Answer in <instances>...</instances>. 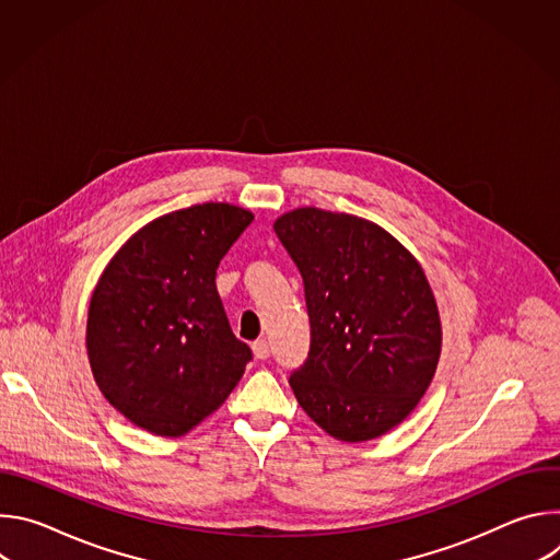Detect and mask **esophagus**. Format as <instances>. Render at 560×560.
I'll list each match as a JSON object with an SVG mask.
<instances>
[{"label": "esophagus", "mask_w": 560, "mask_h": 560, "mask_svg": "<svg viewBox=\"0 0 560 560\" xmlns=\"http://www.w3.org/2000/svg\"><path fill=\"white\" fill-rule=\"evenodd\" d=\"M253 352L259 361H266L270 357V343L266 339H259V341L253 343Z\"/></svg>", "instance_id": "esophagus-1"}]
</instances>
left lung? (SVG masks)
Returning <instances> with one entry per match:
<instances>
[{"label":"left lung","mask_w":560,"mask_h":560,"mask_svg":"<svg viewBox=\"0 0 560 560\" xmlns=\"http://www.w3.org/2000/svg\"><path fill=\"white\" fill-rule=\"evenodd\" d=\"M303 277L310 352L290 374L305 415L346 443L404 423L441 357L434 292L415 255L381 225L322 208L275 221Z\"/></svg>","instance_id":"8db88e82"}]
</instances>
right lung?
<instances>
[{
	"mask_svg": "<svg viewBox=\"0 0 560 560\" xmlns=\"http://www.w3.org/2000/svg\"><path fill=\"white\" fill-rule=\"evenodd\" d=\"M255 214L199 203L137 230L102 272L86 350L106 401L137 428L184 436L223 406L253 359L228 324L217 268Z\"/></svg>",
	"mask_w": 560,
	"mask_h": 560,
	"instance_id": "right-lung-1",
	"label": "right lung"
}]
</instances>
